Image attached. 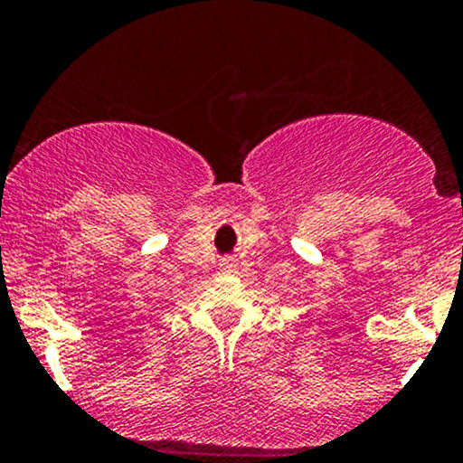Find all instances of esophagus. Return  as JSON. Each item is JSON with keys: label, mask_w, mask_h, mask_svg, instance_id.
I'll use <instances>...</instances> for the list:
<instances>
[{"label": "esophagus", "mask_w": 463, "mask_h": 463, "mask_svg": "<svg viewBox=\"0 0 463 463\" xmlns=\"http://www.w3.org/2000/svg\"><path fill=\"white\" fill-rule=\"evenodd\" d=\"M219 269H222L223 272L237 270V260H235V257H223L222 264H219Z\"/></svg>", "instance_id": "1"}]
</instances>
